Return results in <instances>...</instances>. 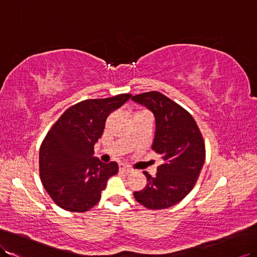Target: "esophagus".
<instances>
[{"label":"esophagus","mask_w":257,"mask_h":257,"mask_svg":"<svg viewBox=\"0 0 257 257\" xmlns=\"http://www.w3.org/2000/svg\"><path fill=\"white\" fill-rule=\"evenodd\" d=\"M118 167H120V170H122V171H125V172H133V171H134L132 168H131L130 166H127V165L123 164V162H121V164L118 165Z\"/></svg>","instance_id":"obj_1"}]
</instances>
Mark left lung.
<instances>
[{
	"instance_id": "1",
	"label": "left lung",
	"mask_w": 257,
	"mask_h": 257,
	"mask_svg": "<svg viewBox=\"0 0 257 257\" xmlns=\"http://www.w3.org/2000/svg\"><path fill=\"white\" fill-rule=\"evenodd\" d=\"M132 100L153 112L156 131L153 150L164 162L156 177L144 171L147 184L134 192L139 203L149 209H165L178 204L195 185L205 161V144L193 116L161 92L148 91Z\"/></svg>"
}]
</instances>
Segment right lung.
<instances>
[{
  "label": "right lung",
  "mask_w": 257,
  "mask_h": 257,
  "mask_svg": "<svg viewBox=\"0 0 257 257\" xmlns=\"http://www.w3.org/2000/svg\"><path fill=\"white\" fill-rule=\"evenodd\" d=\"M132 97L88 99L68 108L43 140L39 152L42 185L53 202L68 211L89 210L101 198L109 178L118 170L116 162L103 164L93 157L105 120Z\"/></svg>",
  "instance_id": "obj_1"
}]
</instances>
